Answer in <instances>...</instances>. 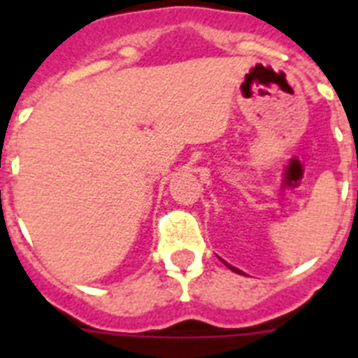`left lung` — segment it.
I'll return each instance as SVG.
<instances>
[{"label":"left lung","mask_w":358,"mask_h":358,"mask_svg":"<svg viewBox=\"0 0 358 358\" xmlns=\"http://www.w3.org/2000/svg\"><path fill=\"white\" fill-rule=\"evenodd\" d=\"M227 265V264H226ZM227 267L231 268V271H235V273H238V274H242V271H238V268H235V267H231V265H227Z\"/></svg>","instance_id":"obj_1"}]
</instances>
